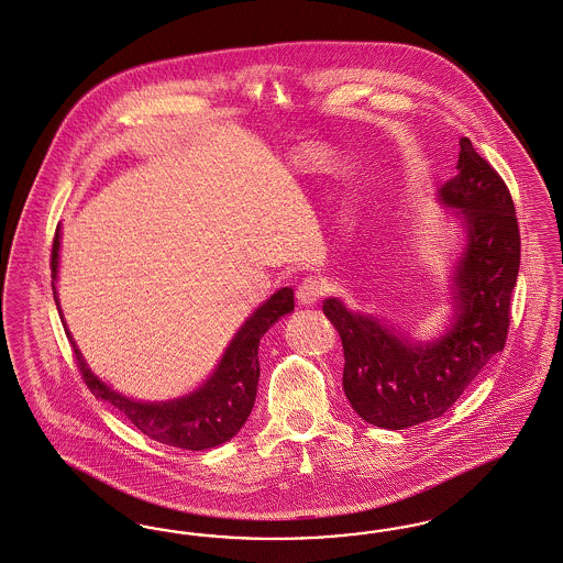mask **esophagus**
<instances>
[{"label": "esophagus", "instance_id": "esophagus-1", "mask_svg": "<svg viewBox=\"0 0 563 563\" xmlns=\"http://www.w3.org/2000/svg\"><path fill=\"white\" fill-rule=\"evenodd\" d=\"M324 295V285L318 278H306L297 287V301L301 306H313Z\"/></svg>", "mask_w": 563, "mask_h": 563}]
</instances>
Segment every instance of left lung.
Listing matches in <instances>:
<instances>
[{
    "label": "left lung",
    "mask_w": 563,
    "mask_h": 563,
    "mask_svg": "<svg viewBox=\"0 0 563 563\" xmlns=\"http://www.w3.org/2000/svg\"><path fill=\"white\" fill-rule=\"evenodd\" d=\"M457 170L441 199L462 210L467 247L455 271V324L443 339L416 345L339 299L322 303L343 343V390L374 427L404 430L443 416L507 341L520 271L514 199L467 136L460 139Z\"/></svg>",
    "instance_id": "8db88e82"
}]
</instances>
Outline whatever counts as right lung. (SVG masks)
<instances>
[{"label": "right lung", "instance_id": "obj_1", "mask_svg": "<svg viewBox=\"0 0 563 563\" xmlns=\"http://www.w3.org/2000/svg\"><path fill=\"white\" fill-rule=\"evenodd\" d=\"M58 250L59 229H56L54 245H52V264H49L54 278L58 272ZM54 299L59 311L56 287H54ZM292 308H295L292 289L285 287L274 292L264 306L253 311L252 318L236 332L233 343L229 345L212 378L203 387L197 388L194 395L168 401V404L133 401L112 390L108 385H103L98 376H93L91 369L87 368L68 330L66 334L73 343L80 376L98 399L114 406L136 430H141L157 443L189 449V451H201V449H210V446L231 441L245 424L247 416L252 413L257 380H260V364H257L260 339L280 316L289 313Z\"/></svg>", "mask_w": 563, "mask_h": 563}]
</instances>
